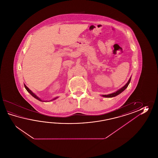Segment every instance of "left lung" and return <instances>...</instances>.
I'll return each instance as SVG.
<instances>
[{
    "label": "left lung",
    "instance_id": "1",
    "mask_svg": "<svg viewBox=\"0 0 158 158\" xmlns=\"http://www.w3.org/2000/svg\"><path fill=\"white\" fill-rule=\"evenodd\" d=\"M131 77L129 78V80L128 81V82L126 84V85H125L124 86H123V87L121 88L120 89H119L117 91H116V92H114V93H112V94H108V95H103L102 96L103 97H106V98H112V97H116V96H117L118 95V94H120L123 91L125 90V89H126V88L128 87V85H129V84L130 83V82H131Z\"/></svg>",
    "mask_w": 158,
    "mask_h": 158
}]
</instances>
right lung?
<instances>
[{"label":"right lung","instance_id":"1","mask_svg":"<svg viewBox=\"0 0 158 158\" xmlns=\"http://www.w3.org/2000/svg\"><path fill=\"white\" fill-rule=\"evenodd\" d=\"M24 86H25V87L26 90H27V92H29V93H30V94H31V95H32V96H33V97H34L35 98V99H38V101H41V102H42H42H44V101H42V100L40 99V98L38 97H37V95H36L35 94H34L33 93V92H32L30 90V89H29L28 87H27V86H26V85H25V84H24ZM56 98H57V97L55 98H54V99H52V100H51V101H53V100H55V99H56ZM44 102H45V101H44Z\"/></svg>","mask_w":158,"mask_h":158}]
</instances>
